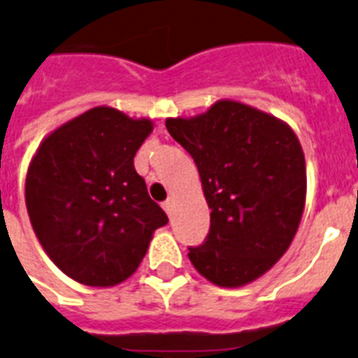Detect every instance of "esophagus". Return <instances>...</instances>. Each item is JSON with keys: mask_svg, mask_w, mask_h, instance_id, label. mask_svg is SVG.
<instances>
[{"mask_svg": "<svg viewBox=\"0 0 358 358\" xmlns=\"http://www.w3.org/2000/svg\"><path fill=\"white\" fill-rule=\"evenodd\" d=\"M162 208L166 210L168 215H172V212H173V197H168V199L164 201V203H162Z\"/></svg>", "mask_w": 358, "mask_h": 358, "instance_id": "esophagus-1", "label": "esophagus"}]
</instances>
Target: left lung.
Masks as SVG:
<instances>
[{"label": "left lung", "mask_w": 358, "mask_h": 358, "mask_svg": "<svg viewBox=\"0 0 358 358\" xmlns=\"http://www.w3.org/2000/svg\"><path fill=\"white\" fill-rule=\"evenodd\" d=\"M166 129L190 153L212 210L203 245L188 258L220 287L267 273L296 234L306 205V159L296 135L273 115L220 100Z\"/></svg>", "instance_id": "left-lung-1"}]
</instances>
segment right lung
Listing matches in <instances>:
<instances>
[{"label": "right lung", "mask_w": 358, "mask_h": 358, "mask_svg": "<svg viewBox=\"0 0 358 358\" xmlns=\"http://www.w3.org/2000/svg\"><path fill=\"white\" fill-rule=\"evenodd\" d=\"M152 129V120L100 106L38 148L25 179L27 212L47 256L69 278L91 287L124 282L153 230L168 223L133 166Z\"/></svg>", "instance_id": "add662e5"}]
</instances>
